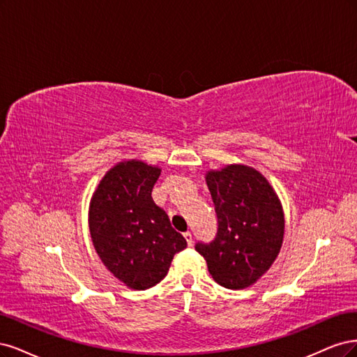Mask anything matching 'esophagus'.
Listing matches in <instances>:
<instances>
[{
  "label": "esophagus",
  "instance_id": "34e87169",
  "mask_svg": "<svg viewBox=\"0 0 357 357\" xmlns=\"http://www.w3.org/2000/svg\"><path fill=\"white\" fill-rule=\"evenodd\" d=\"M183 237H185V240H187V245L191 246L192 245V234L190 231H187V233H183Z\"/></svg>",
  "mask_w": 357,
  "mask_h": 357
}]
</instances>
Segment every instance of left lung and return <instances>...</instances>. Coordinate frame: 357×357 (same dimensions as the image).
<instances>
[{
	"label": "left lung",
	"instance_id": "left-lung-1",
	"mask_svg": "<svg viewBox=\"0 0 357 357\" xmlns=\"http://www.w3.org/2000/svg\"><path fill=\"white\" fill-rule=\"evenodd\" d=\"M218 216L211 243H197L213 280L245 289L266 274L282 249L284 213L279 195L257 169L233 163L206 172Z\"/></svg>",
	"mask_w": 357,
	"mask_h": 357
}]
</instances>
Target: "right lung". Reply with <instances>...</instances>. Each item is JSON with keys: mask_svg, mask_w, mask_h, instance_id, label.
I'll return each instance as SVG.
<instances>
[{"mask_svg": "<svg viewBox=\"0 0 357 357\" xmlns=\"http://www.w3.org/2000/svg\"><path fill=\"white\" fill-rule=\"evenodd\" d=\"M162 169L142 160L114 165L91 195L90 237L100 261L130 289L145 291L162 282L175 254L187 241L151 199Z\"/></svg>", "mask_w": 357, "mask_h": 357, "instance_id": "obj_1", "label": "right lung"}]
</instances>
